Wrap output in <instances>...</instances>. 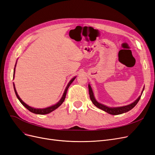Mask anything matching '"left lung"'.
<instances>
[{"instance_id": "1", "label": "left lung", "mask_w": 155, "mask_h": 155, "mask_svg": "<svg viewBox=\"0 0 155 155\" xmlns=\"http://www.w3.org/2000/svg\"><path fill=\"white\" fill-rule=\"evenodd\" d=\"M143 90H144V88H143L142 92H143ZM88 91H89V95H90V98H91L92 102L93 103V104L96 107H97V108H99V109L104 110L105 112H107V113H109L110 114H112V115H118V114H123V113H125V112H128L130 110L132 109L133 108H134L136 106V105L138 104V102L139 101L140 97H141V96L142 94H142L140 95L137 100H136L133 103H132V104H130L128 105H125V106H123V107H107L104 104H100L99 102H97L96 101V100L94 97V93H93V91L92 90V88L90 85V84H88Z\"/></svg>"}]
</instances>
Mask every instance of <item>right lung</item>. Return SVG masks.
Here are the masks:
<instances>
[{
    "label": "right lung",
    "mask_w": 155,
    "mask_h": 155,
    "mask_svg": "<svg viewBox=\"0 0 155 155\" xmlns=\"http://www.w3.org/2000/svg\"><path fill=\"white\" fill-rule=\"evenodd\" d=\"M16 64H17V62H16L15 65V68H14L13 78H14V75H15V67H16ZM76 77H74V78H73L71 79V80L70 81V82L68 83V85H67V86L66 88H65L64 92V93H63V95L62 97L61 98V100L59 101V102H58L57 104H55V105H52V106L48 107H46V108H45V109H36V108H33V107H30L29 105H28L27 104H26L21 99L20 97L18 96V94H17V92L16 89H15V85H14V83H13V88H14V91H15V94H16V96H17V98H18V100H19V101L21 103L22 105L23 106H25L28 110H30V112H33V113L37 114H46L50 113L51 112H52L53 110H55L56 109H58V108L61 105V104H63V101H64V99H65V97H66V95H67V92L68 88V87H70V84H71V83L74 81V79H76Z\"/></svg>",
    "instance_id": "right-lung-1"
}]
</instances>
